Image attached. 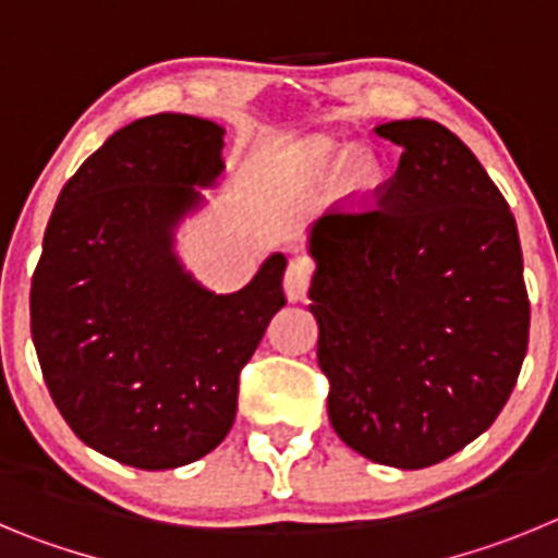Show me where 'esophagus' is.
<instances>
[{
	"mask_svg": "<svg viewBox=\"0 0 558 558\" xmlns=\"http://www.w3.org/2000/svg\"><path fill=\"white\" fill-rule=\"evenodd\" d=\"M308 283H311L308 260H291L289 267H286V275H283L286 298H289L291 303H300V300H305V294H308Z\"/></svg>",
	"mask_w": 558,
	"mask_h": 558,
	"instance_id": "34e87169",
	"label": "esophagus"
}]
</instances>
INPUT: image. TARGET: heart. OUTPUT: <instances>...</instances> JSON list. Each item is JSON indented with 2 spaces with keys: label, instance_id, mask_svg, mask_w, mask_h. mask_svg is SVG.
I'll use <instances>...</instances> for the list:
<instances>
[{
  "label": "heart",
  "instance_id": "1",
  "mask_svg": "<svg viewBox=\"0 0 558 558\" xmlns=\"http://www.w3.org/2000/svg\"><path fill=\"white\" fill-rule=\"evenodd\" d=\"M305 174L316 183L339 180V194L350 208H373L389 180L386 160L375 149L333 138L314 142L305 155Z\"/></svg>",
  "mask_w": 558,
  "mask_h": 558
}]
</instances>
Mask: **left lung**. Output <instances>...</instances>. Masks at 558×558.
Here are the masks:
<instances>
[{
    "label": "left lung",
    "instance_id": "1",
    "mask_svg": "<svg viewBox=\"0 0 558 558\" xmlns=\"http://www.w3.org/2000/svg\"><path fill=\"white\" fill-rule=\"evenodd\" d=\"M398 174L366 214L308 228V311L339 439L375 464L423 470L484 434L529 348L517 222L459 135L430 119L375 128Z\"/></svg>",
    "mask_w": 558,
    "mask_h": 558
}]
</instances>
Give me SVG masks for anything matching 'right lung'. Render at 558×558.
<instances>
[{
    "instance_id": "right-lung-1",
    "label": "right lung",
    "mask_w": 558,
    "mask_h": 558,
    "mask_svg": "<svg viewBox=\"0 0 558 558\" xmlns=\"http://www.w3.org/2000/svg\"><path fill=\"white\" fill-rule=\"evenodd\" d=\"M225 128L185 113L130 122L63 185L33 275L44 380L97 453L172 470L235 420L239 373L286 305V255L217 294L178 253V230L225 178Z\"/></svg>"
}]
</instances>
